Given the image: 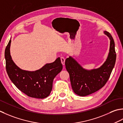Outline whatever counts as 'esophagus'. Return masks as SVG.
Here are the masks:
<instances>
[{"mask_svg": "<svg viewBox=\"0 0 123 123\" xmlns=\"http://www.w3.org/2000/svg\"><path fill=\"white\" fill-rule=\"evenodd\" d=\"M61 62H62V64L63 65H65V59L64 58V57H61Z\"/></svg>", "mask_w": 123, "mask_h": 123, "instance_id": "obj_1", "label": "esophagus"}]
</instances>
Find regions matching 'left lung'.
<instances>
[{
    "label": "left lung",
    "mask_w": 123,
    "mask_h": 123,
    "mask_svg": "<svg viewBox=\"0 0 123 123\" xmlns=\"http://www.w3.org/2000/svg\"><path fill=\"white\" fill-rule=\"evenodd\" d=\"M104 33L111 40L109 52L106 61L99 68L91 70L84 69L71 56L65 61L72 89L78 96H88L102 88L108 80L114 68L116 59L115 42L109 32L104 31Z\"/></svg>",
    "instance_id": "8db88e82"
}]
</instances>
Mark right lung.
I'll return each instance as SVG.
<instances>
[{"mask_svg": "<svg viewBox=\"0 0 123 123\" xmlns=\"http://www.w3.org/2000/svg\"><path fill=\"white\" fill-rule=\"evenodd\" d=\"M11 39L5 51L6 68L12 82L27 96L38 99L48 97L52 90V83L56 76L62 69L59 57L54 62L47 64L36 71L23 70L17 66L10 54Z\"/></svg>", "mask_w": 123, "mask_h": 123, "instance_id": "1", "label": "right lung"}]
</instances>
